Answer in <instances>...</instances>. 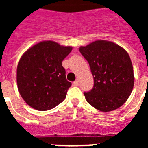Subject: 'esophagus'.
<instances>
[{
  "instance_id": "1",
  "label": "esophagus",
  "mask_w": 148,
  "mask_h": 148,
  "mask_svg": "<svg viewBox=\"0 0 148 148\" xmlns=\"http://www.w3.org/2000/svg\"><path fill=\"white\" fill-rule=\"evenodd\" d=\"M73 85H74V86H77L79 85V82H78V81H77V80L74 81V82H73Z\"/></svg>"
}]
</instances>
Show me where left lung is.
<instances>
[{
	"mask_svg": "<svg viewBox=\"0 0 148 148\" xmlns=\"http://www.w3.org/2000/svg\"><path fill=\"white\" fill-rule=\"evenodd\" d=\"M79 51L89 62L94 81L92 90L84 93L87 102L101 112L112 111L123 106L135 81L127 52L116 43L102 39L81 46Z\"/></svg>",
	"mask_w": 148,
	"mask_h": 148,
	"instance_id": "1",
	"label": "left lung"
}]
</instances>
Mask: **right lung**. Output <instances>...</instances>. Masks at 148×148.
Returning <instances> with one entry per match:
<instances>
[{
	"mask_svg": "<svg viewBox=\"0 0 148 148\" xmlns=\"http://www.w3.org/2000/svg\"><path fill=\"white\" fill-rule=\"evenodd\" d=\"M72 48L45 40L31 47L21 56L16 70L18 90L32 108L46 111L64 101L71 82L66 78L62 62Z\"/></svg>",
	"mask_w": 148,
	"mask_h": 148,
	"instance_id": "1",
	"label": "right lung"
}]
</instances>
